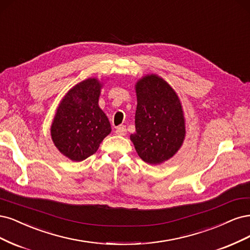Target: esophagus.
<instances>
[{"instance_id": "34e87169", "label": "esophagus", "mask_w": 250, "mask_h": 250, "mask_svg": "<svg viewBox=\"0 0 250 250\" xmlns=\"http://www.w3.org/2000/svg\"><path fill=\"white\" fill-rule=\"evenodd\" d=\"M115 133L119 136H125L126 134V127L125 125H119L116 127V131Z\"/></svg>"}]
</instances>
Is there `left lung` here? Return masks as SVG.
Here are the masks:
<instances>
[{
  "instance_id": "left-lung-1",
  "label": "left lung",
  "mask_w": 250,
  "mask_h": 250,
  "mask_svg": "<svg viewBox=\"0 0 250 250\" xmlns=\"http://www.w3.org/2000/svg\"><path fill=\"white\" fill-rule=\"evenodd\" d=\"M136 93V133L131 140L144 162L163 163L179 150L186 133L179 96L155 75L142 78Z\"/></svg>"
}]
</instances>
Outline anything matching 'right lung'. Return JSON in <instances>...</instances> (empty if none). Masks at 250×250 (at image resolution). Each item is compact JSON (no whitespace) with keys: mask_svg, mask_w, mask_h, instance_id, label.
<instances>
[{"mask_svg":"<svg viewBox=\"0 0 250 250\" xmlns=\"http://www.w3.org/2000/svg\"><path fill=\"white\" fill-rule=\"evenodd\" d=\"M101 84L87 79L77 84L61 101L51 127L52 139L60 152L72 161L95 154L110 134L109 120L99 107Z\"/></svg>","mask_w":250,"mask_h":250,"instance_id":"obj_1","label":"right lung"}]
</instances>
